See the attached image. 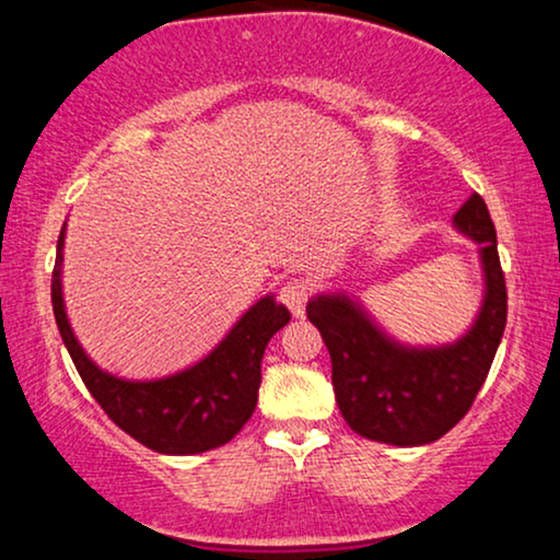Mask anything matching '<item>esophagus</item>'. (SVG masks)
Here are the masks:
<instances>
[{
  "mask_svg": "<svg viewBox=\"0 0 560 560\" xmlns=\"http://www.w3.org/2000/svg\"><path fill=\"white\" fill-rule=\"evenodd\" d=\"M307 298H311V287H307L305 279H289L287 284L279 289V300L284 302L294 318L305 316Z\"/></svg>",
  "mask_w": 560,
  "mask_h": 560,
  "instance_id": "obj_1",
  "label": "esophagus"
}]
</instances>
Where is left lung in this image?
<instances>
[{
  "instance_id": "left-lung-1",
  "label": "left lung",
  "mask_w": 560,
  "mask_h": 560,
  "mask_svg": "<svg viewBox=\"0 0 560 560\" xmlns=\"http://www.w3.org/2000/svg\"><path fill=\"white\" fill-rule=\"evenodd\" d=\"M455 226L481 244L487 292L464 339L436 350H408L384 337L347 298L307 302V318L331 355L337 405L352 432L387 445H429L468 413L505 331L508 292L498 234L477 191L455 213Z\"/></svg>"
}]
</instances>
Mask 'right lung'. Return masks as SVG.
Instances as JSON below:
<instances>
[{"label":"right lung","instance_id":"1","mask_svg":"<svg viewBox=\"0 0 560 560\" xmlns=\"http://www.w3.org/2000/svg\"><path fill=\"white\" fill-rule=\"evenodd\" d=\"M62 236L66 226L57 240L52 271L57 329L83 384L115 427L165 455L205 453L234 440L258 405L262 352L273 334L289 324L287 307L273 298H262L205 361L158 382H124L96 369L70 331L60 284Z\"/></svg>","mask_w":560,"mask_h":560}]
</instances>
